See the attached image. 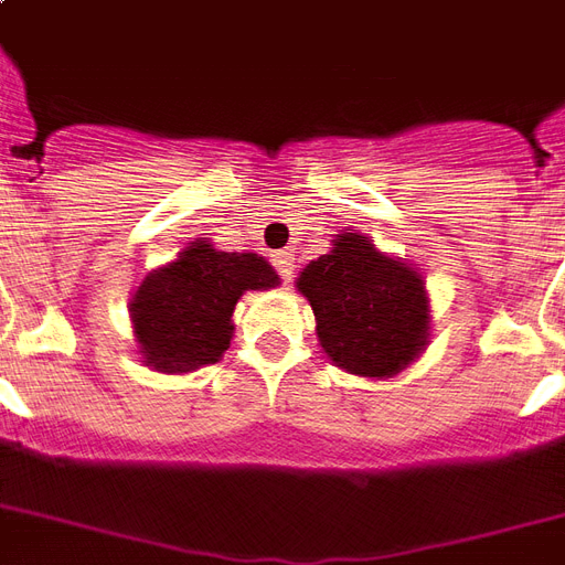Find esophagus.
I'll use <instances>...</instances> for the list:
<instances>
[{
    "label": "esophagus",
    "instance_id": "34e87169",
    "mask_svg": "<svg viewBox=\"0 0 565 565\" xmlns=\"http://www.w3.org/2000/svg\"><path fill=\"white\" fill-rule=\"evenodd\" d=\"M271 263H275V269H278V275H281L284 281H290V278H294V266H296L294 250H275V254H271Z\"/></svg>",
    "mask_w": 565,
    "mask_h": 565
}]
</instances>
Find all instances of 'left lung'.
I'll return each instance as SVG.
<instances>
[{
    "label": "left lung",
    "instance_id": "obj_1",
    "mask_svg": "<svg viewBox=\"0 0 565 565\" xmlns=\"http://www.w3.org/2000/svg\"><path fill=\"white\" fill-rule=\"evenodd\" d=\"M335 248L296 278L311 302L317 338L338 367L359 377H395L428 344V294L411 263L362 233H338Z\"/></svg>",
    "mask_w": 565,
    "mask_h": 565
}]
</instances>
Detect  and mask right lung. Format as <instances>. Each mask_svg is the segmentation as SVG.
<instances>
[{"instance_id":"obj_1","label":"right lung","mask_w":565,"mask_h":565,"mask_svg":"<svg viewBox=\"0 0 565 565\" xmlns=\"http://www.w3.org/2000/svg\"><path fill=\"white\" fill-rule=\"evenodd\" d=\"M278 287L260 254L218 250L188 242L177 260L152 269L131 299L134 338L154 371L188 374L224 356L233 338V308L245 290Z\"/></svg>"}]
</instances>
